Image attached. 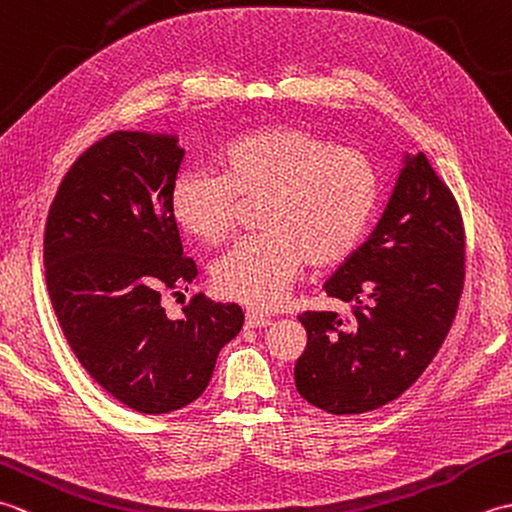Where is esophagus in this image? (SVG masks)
I'll return each instance as SVG.
<instances>
[{
	"instance_id": "obj_1",
	"label": "esophagus",
	"mask_w": 512,
	"mask_h": 512,
	"mask_svg": "<svg viewBox=\"0 0 512 512\" xmlns=\"http://www.w3.org/2000/svg\"><path fill=\"white\" fill-rule=\"evenodd\" d=\"M270 323H273V321L266 319L264 314H257V312H246V328H268Z\"/></svg>"
}]
</instances>
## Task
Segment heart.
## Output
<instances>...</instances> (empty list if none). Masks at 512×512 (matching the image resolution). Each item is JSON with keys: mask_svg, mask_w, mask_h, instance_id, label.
I'll return each mask as SVG.
<instances>
[{"mask_svg": "<svg viewBox=\"0 0 512 512\" xmlns=\"http://www.w3.org/2000/svg\"><path fill=\"white\" fill-rule=\"evenodd\" d=\"M220 165L180 173L171 215L189 237L215 246L233 233L242 200H264V233L213 268L215 290L255 310L279 308L308 262L325 268L350 257L378 209L380 178L369 156L297 125L239 136Z\"/></svg>", "mask_w": 512, "mask_h": 512, "instance_id": "b5f03b06", "label": "heart"}]
</instances>
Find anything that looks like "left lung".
I'll list each match as a JSON object with an SVG mask.
<instances>
[{
  "mask_svg": "<svg viewBox=\"0 0 512 512\" xmlns=\"http://www.w3.org/2000/svg\"><path fill=\"white\" fill-rule=\"evenodd\" d=\"M464 286L462 215L427 156H402L372 235L325 281L352 317L303 312L308 345L295 385L336 416L374 411L416 383L438 354Z\"/></svg>",
  "mask_w": 512,
  "mask_h": 512,
  "instance_id": "obj_1",
  "label": "left lung"
}]
</instances>
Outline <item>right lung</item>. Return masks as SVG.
I'll use <instances>...</instances> for the list:
<instances>
[{
	"mask_svg": "<svg viewBox=\"0 0 512 512\" xmlns=\"http://www.w3.org/2000/svg\"><path fill=\"white\" fill-rule=\"evenodd\" d=\"M182 158L176 134L103 138L65 173L43 239L48 292L72 352L140 413L200 398L217 354L244 325L237 303L195 297L180 319L162 308L165 292L187 290L198 275L171 215Z\"/></svg>",
	"mask_w": 512,
	"mask_h": 512,
	"instance_id": "1",
	"label": "right lung"
}]
</instances>
